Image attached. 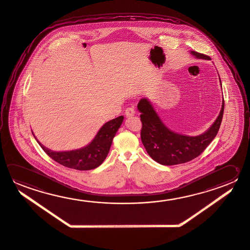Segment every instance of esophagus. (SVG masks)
Wrapping results in <instances>:
<instances>
[{
  "label": "esophagus",
  "instance_id": "1",
  "mask_svg": "<svg viewBox=\"0 0 250 250\" xmlns=\"http://www.w3.org/2000/svg\"><path fill=\"white\" fill-rule=\"evenodd\" d=\"M135 114H136V112H135V109L133 108V107H127L125 110V115L127 117H131L133 115H135Z\"/></svg>",
  "mask_w": 250,
  "mask_h": 250
}]
</instances>
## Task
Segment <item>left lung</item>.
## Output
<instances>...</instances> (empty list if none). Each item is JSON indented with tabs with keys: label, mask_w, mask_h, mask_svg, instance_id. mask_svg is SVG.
Returning <instances> with one entry per match:
<instances>
[{
	"label": "left lung",
	"mask_w": 250,
	"mask_h": 250,
	"mask_svg": "<svg viewBox=\"0 0 250 250\" xmlns=\"http://www.w3.org/2000/svg\"><path fill=\"white\" fill-rule=\"evenodd\" d=\"M191 54L199 59L210 60L209 56L195 51ZM224 107L223 100L219 115L207 131L200 136H188L170 130L162 123L150 101L142 99L137 104L141 113L142 143L150 158L161 165L173 166L188 162L198 157L217 136L222 122Z\"/></svg>",
	"instance_id": "1"
}]
</instances>
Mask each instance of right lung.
Segmentation results:
<instances>
[{
  "label": "right lung",
  "instance_id": "right-lung-1",
  "mask_svg": "<svg viewBox=\"0 0 250 250\" xmlns=\"http://www.w3.org/2000/svg\"><path fill=\"white\" fill-rule=\"evenodd\" d=\"M123 119L124 117L122 115L104 123L88 146L77 150L53 151L42 146L36 137H34L45 153L57 163L66 167L86 171L98 167L103 163L108 154L114 136L123 123Z\"/></svg>",
  "mask_w": 250,
  "mask_h": 250
}]
</instances>
